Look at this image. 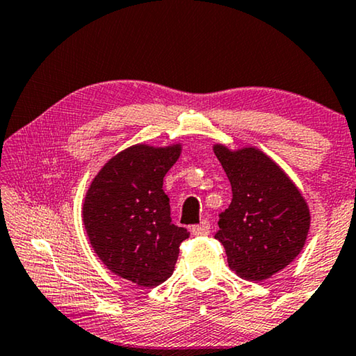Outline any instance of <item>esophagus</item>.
Instances as JSON below:
<instances>
[{"instance_id": "esophagus-1", "label": "esophagus", "mask_w": 356, "mask_h": 356, "mask_svg": "<svg viewBox=\"0 0 356 356\" xmlns=\"http://www.w3.org/2000/svg\"><path fill=\"white\" fill-rule=\"evenodd\" d=\"M211 232V224L209 220H203L201 224L192 227V233L196 236H204V235H209Z\"/></svg>"}]
</instances>
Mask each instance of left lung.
I'll use <instances>...</instances> for the list:
<instances>
[{
    "instance_id": "8db88e82",
    "label": "left lung",
    "mask_w": 356,
    "mask_h": 356,
    "mask_svg": "<svg viewBox=\"0 0 356 356\" xmlns=\"http://www.w3.org/2000/svg\"><path fill=\"white\" fill-rule=\"evenodd\" d=\"M214 153L232 185V203L214 235L241 278L262 281L294 261L305 245L310 212L304 196L277 163L257 148Z\"/></svg>"
}]
</instances>
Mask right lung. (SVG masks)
Listing matches in <instances>:
<instances>
[{
	"label": "right lung",
	"mask_w": 356,
	"mask_h": 356,
	"mask_svg": "<svg viewBox=\"0 0 356 356\" xmlns=\"http://www.w3.org/2000/svg\"><path fill=\"white\" fill-rule=\"evenodd\" d=\"M180 145H134L111 158L92 180L83 220L94 251L107 268L153 288L171 277L179 246L190 233L172 224L163 179Z\"/></svg>",
	"instance_id": "right-lung-1"
}]
</instances>
